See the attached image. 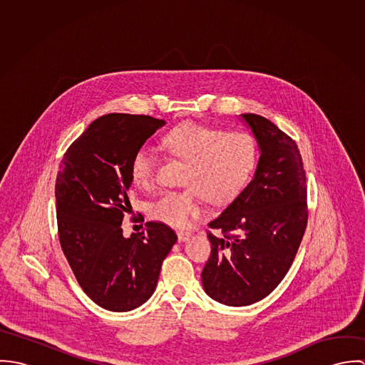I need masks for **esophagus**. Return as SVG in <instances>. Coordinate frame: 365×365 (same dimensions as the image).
<instances>
[{"instance_id": "1", "label": "esophagus", "mask_w": 365, "mask_h": 365, "mask_svg": "<svg viewBox=\"0 0 365 365\" xmlns=\"http://www.w3.org/2000/svg\"><path fill=\"white\" fill-rule=\"evenodd\" d=\"M177 236H178V240H180V242H185V240H188V237L191 236V233H190V232H185V230H178V232H177Z\"/></svg>"}]
</instances>
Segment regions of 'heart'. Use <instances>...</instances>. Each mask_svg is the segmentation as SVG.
Listing matches in <instances>:
<instances>
[{
    "label": "heart",
    "instance_id": "b5f03b06",
    "mask_svg": "<svg viewBox=\"0 0 365 365\" xmlns=\"http://www.w3.org/2000/svg\"><path fill=\"white\" fill-rule=\"evenodd\" d=\"M163 148L185 161L182 190L167 191L152 202L149 215L174 227H184L204 212L210 202L232 201L247 184L257 163V146L246 132H225L198 122H184L163 138ZM158 158L146 146L130 160L132 181L145 190L156 184Z\"/></svg>",
    "mask_w": 365,
    "mask_h": 365
}]
</instances>
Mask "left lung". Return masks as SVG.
<instances>
[{
	"label": "left lung",
	"instance_id": "left-lung-1",
	"mask_svg": "<svg viewBox=\"0 0 365 365\" xmlns=\"http://www.w3.org/2000/svg\"><path fill=\"white\" fill-rule=\"evenodd\" d=\"M260 158L247 187L208 223L212 246L202 269L209 297L246 307L269 295L287 275L308 225L307 175L292 138L271 120L243 113Z\"/></svg>",
	"mask_w": 365,
	"mask_h": 365
}]
</instances>
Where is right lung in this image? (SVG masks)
<instances>
[{
    "label": "right lung",
    "instance_id": "1",
    "mask_svg": "<svg viewBox=\"0 0 365 365\" xmlns=\"http://www.w3.org/2000/svg\"><path fill=\"white\" fill-rule=\"evenodd\" d=\"M164 125L148 115L108 113L66 150L56 178L61 250L83 291L101 308L128 312L156 289L163 260L177 242L161 222L125 239L133 153Z\"/></svg>",
    "mask_w": 365,
    "mask_h": 365
}]
</instances>
